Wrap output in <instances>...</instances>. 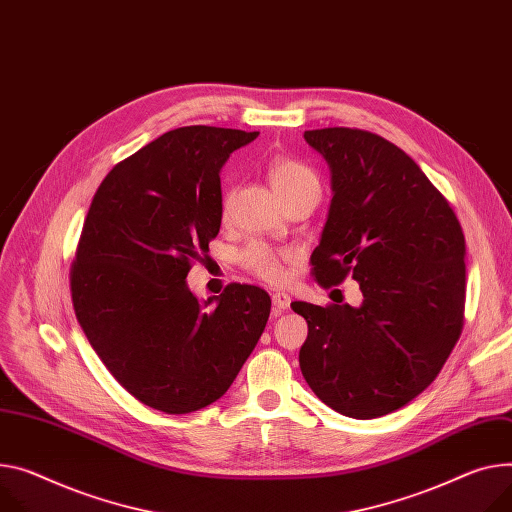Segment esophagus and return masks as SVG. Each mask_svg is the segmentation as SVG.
Segmentation results:
<instances>
[{
	"label": "esophagus",
	"instance_id": "esophagus-1",
	"mask_svg": "<svg viewBox=\"0 0 512 512\" xmlns=\"http://www.w3.org/2000/svg\"><path fill=\"white\" fill-rule=\"evenodd\" d=\"M289 305H291V297L287 295V293H272V311H274V316H279L281 311H285V309H289Z\"/></svg>",
	"mask_w": 512,
	"mask_h": 512
}]
</instances>
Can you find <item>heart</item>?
<instances>
[{"label": "heart", "instance_id": "b5f03b06", "mask_svg": "<svg viewBox=\"0 0 512 512\" xmlns=\"http://www.w3.org/2000/svg\"><path fill=\"white\" fill-rule=\"evenodd\" d=\"M268 178L274 186V190H277L281 194V199H285V196L295 190L297 186L309 182V180H316V176H313V172L293 160V157H274V160L268 164ZM229 205H231V192H223V199H221V215L225 217L229 213ZM291 258V252L287 250H279V248H272L264 242H254L250 244L242 254H240V262L242 266L252 272L256 279L264 281V283H270V285H279L287 279V260Z\"/></svg>", "mask_w": 512, "mask_h": 512}]
</instances>
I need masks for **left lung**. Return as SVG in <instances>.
Instances as JSON below:
<instances>
[{
	"label": "left lung",
	"mask_w": 512,
	"mask_h": 512,
	"mask_svg": "<svg viewBox=\"0 0 512 512\" xmlns=\"http://www.w3.org/2000/svg\"><path fill=\"white\" fill-rule=\"evenodd\" d=\"M332 170V205L311 274L324 289L359 281L363 305L291 303L307 322L301 373L332 410L379 418L412 402L463 330L465 235L410 155L348 127L305 131Z\"/></svg>",
	"instance_id": "left-lung-1"
}]
</instances>
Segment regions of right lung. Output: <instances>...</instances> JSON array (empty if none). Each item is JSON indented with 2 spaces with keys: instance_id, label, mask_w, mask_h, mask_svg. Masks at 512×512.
Listing matches in <instances>:
<instances>
[{
  "instance_id": "add662e5",
  "label": "right lung",
  "mask_w": 512,
  "mask_h": 512,
  "mask_svg": "<svg viewBox=\"0 0 512 512\" xmlns=\"http://www.w3.org/2000/svg\"><path fill=\"white\" fill-rule=\"evenodd\" d=\"M256 137L168 131L116 164L92 199L69 272L75 318L110 375L153 410L219 400L268 322L270 297L256 285L231 283L205 303L186 287L221 227L219 172Z\"/></svg>"
}]
</instances>
